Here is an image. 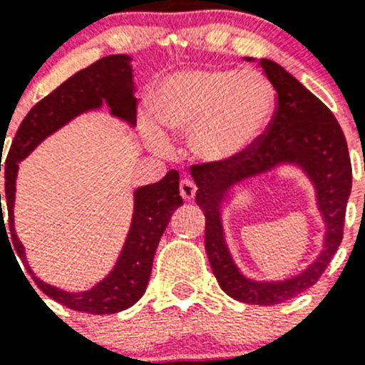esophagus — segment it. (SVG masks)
I'll use <instances>...</instances> for the list:
<instances>
[{"instance_id": "1", "label": "esophagus", "mask_w": 365, "mask_h": 365, "mask_svg": "<svg viewBox=\"0 0 365 365\" xmlns=\"http://www.w3.org/2000/svg\"><path fill=\"white\" fill-rule=\"evenodd\" d=\"M195 190H197V186L193 185L192 179H182L179 182L180 197L185 199V201H192V199L195 197Z\"/></svg>"}]
</instances>
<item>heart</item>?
I'll return each mask as SVG.
<instances>
[{"label": "heart", "instance_id": "1", "mask_svg": "<svg viewBox=\"0 0 365 365\" xmlns=\"http://www.w3.org/2000/svg\"><path fill=\"white\" fill-rule=\"evenodd\" d=\"M274 106L272 86L254 69L179 71L151 102L155 120L166 130H192L193 151L214 163L250 150L270 124Z\"/></svg>", "mask_w": 365, "mask_h": 365}]
</instances>
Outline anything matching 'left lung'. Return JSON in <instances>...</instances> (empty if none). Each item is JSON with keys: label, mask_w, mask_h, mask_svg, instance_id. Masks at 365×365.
<instances>
[{"label": "left lung", "mask_w": 365, "mask_h": 365, "mask_svg": "<svg viewBox=\"0 0 365 365\" xmlns=\"http://www.w3.org/2000/svg\"><path fill=\"white\" fill-rule=\"evenodd\" d=\"M259 66L276 89V108L265 133L235 159L192 164V177L197 185L195 202L206 219L205 248L219 287L237 302L278 305L314 285L336 254L344 237L353 172L344 131L327 106L278 63L259 60ZM283 160L299 163L312 175L328 225L326 245L319 259L296 279L279 284H256L237 272L227 254L218 202L232 184Z\"/></svg>", "instance_id": "left-lung-1"}]
</instances>
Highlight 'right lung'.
<instances>
[{
  "instance_id": "right-lung-1",
  "label": "right lung",
  "mask_w": 365,
  "mask_h": 365,
  "mask_svg": "<svg viewBox=\"0 0 365 365\" xmlns=\"http://www.w3.org/2000/svg\"><path fill=\"white\" fill-rule=\"evenodd\" d=\"M130 56L111 54L100 58L86 69L73 74L69 80L56 87L51 95L41 98L27 117L19 124L12 146L5 160V195L9 212V228L12 232V247L21 259H25L24 245L19 243L14 230V192L18 164L31 153L45 137L62 128L66 122L78 113L95 109L106 100L113 115L125 118L135 124L137 120V98L133 95V74H131ZM1 172V164H0ZM182 205L179 195V173L170 170L164 179L155 185L144 186L135 192V214L131 230L125 240L117 267L104 282L95 289L80 294H69L56 287H51L38 279L32 270V278L41 292L56 299L66 307L89 314H115L131 307L143 298L150 282L151 265L157 245L173 212ZM0 228L5 227L0 193ZM6 228V227H5ZM6 232V230H5Z\"/></svg>"
}]
</instances>
